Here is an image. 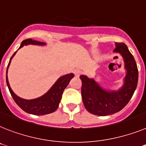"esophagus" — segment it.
Segmentation results:
<instances>
[{"instance_id": "1", "label": "esophagus", "mask_w": 146, "mask_h": 146, "mask_svg": "<svg viewBox=\"0 0 146 146\" xmlns=\"http://www.w3.org/2000/svg\"><path fill=\"white\" fill-rule=\"evenodd\" d=\"M74 75L76 76V77H79L80 74H81V71L80 70H75L74 71Z\"/></svg>"}]
</instances>
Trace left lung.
<instances>
[{
    "mask_svg": "<svg viewBox=\"0 0 146 146\" xmlns=\"http://www.w3.org/2000/svg\"><path fill=\"white\" fill-rule=\"evenodd\" d=\"M114 52L121 54L126 69L124 83L119 90H105L94 79L86 75L80 76L82 80L81 94L84 106L94 115H110L122 110L132 98L137 86V66L126 45L116 43Z\"/></svg>",
    "mask_w": 146,
    "mask_h": 146,
    "instance_id": "obj_1",
    "label": "left lung"
}]
</instances>
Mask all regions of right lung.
Here are the masks:
<instances>
[{"mask_svg":"<svg viewBox=\"0 0 146 146\" xmlns=\"http://www.w3.org/2000/svg\"><path fill=\"white\" fill-rule=\"evenodd\" d=\"M29 44L43 46V45H46V43L34 40L32 39H27L21 43L19 48H22L24 45ZM16 52H17L14 53L12 58H10V60H9V63L7 68V84L15 102L24 111L29 113V114H35V115H44V114H51L52 112L55 111L59 106V103L60 102L61 98H62L63 91H64L65 88H66L72 78H74V74L71 73V74H66V75L60 77L55 82L54 85L52 86V88L46 94L40 97V98L33 100L23 99V98H19L18 96H17L14 93L12 88H10L8 78H7V71H8L9 65H10L11 60L16 54Z\"/></svg>","mask_w":146,"mask_h":146,"instance_id":"right-lung-1","label":"right lung"}]
</instances>
